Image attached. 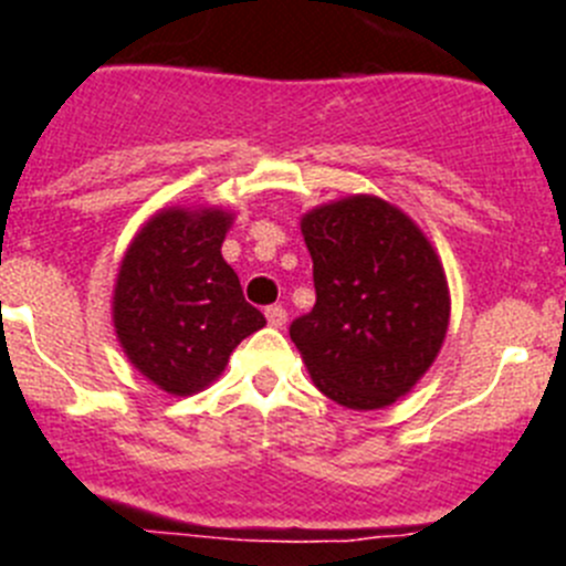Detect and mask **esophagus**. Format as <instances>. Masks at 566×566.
I'll list each match as a JSON object with an SVG mask.
<instances>
[{
  "mask_svg": "<svg viewBox=\"0 0 566 566\" xmlns=\"http://www.w3.org/2000/svg\"><path fill=\"white\" fill-rule=\"evenodd\" d=\"M264 315H268V324L276 329H282L284 324H287V310L282 307V304H273V307L264 310Z\"/></svg>",
  "mask_w": 566,
  "mask_h": 566,
  "instance_id": "obj_1",
  "label": "esophagus"
}]
</instances>
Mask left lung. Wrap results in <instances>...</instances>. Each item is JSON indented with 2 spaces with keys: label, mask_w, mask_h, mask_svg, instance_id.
I'll use <instances>...</instances> for the list:
<instances>
[{
  "label": "left lung",
  "mask_w": 566,
  "mask_h": 566,
  "mask_svg": "<svg viewBox=\"0 0 566 566\" xmlns=\"http://www.w3.org/2000/svg\"><path fill=\"white\" fill-rule=\"evenodd\" d=\"M315 307L290 338L321 395L355 411L409 395L442 349L451 293L422 228L375 195L310 208Z\"/></svg>",
  "instance_id": "obj_1"
}]
</instances>
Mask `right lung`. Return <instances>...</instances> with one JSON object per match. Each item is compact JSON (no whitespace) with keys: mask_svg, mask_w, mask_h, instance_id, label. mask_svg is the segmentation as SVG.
<instances>
[{"mask_svg":"<svg viewBox=\"0 0 566 566\" xmlns=\"http://www.w3.org/2000/svg\"><path fill=\"white\" fill-rule=\"evenodd\" d=\"M233 213L220 206H169L132 237L112 287L115 335L146 380L166 395L208 389L239 340L268 321L245 302L222 259Z\"/></svg>","mask_w":566,"mask_h":566,"instance_id":"obj_1","label":"right lung"}]
</instances>
